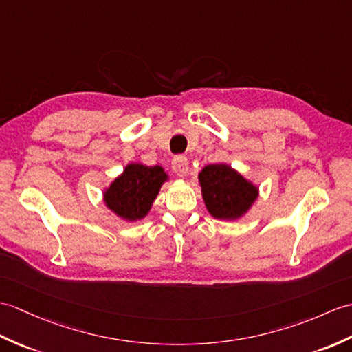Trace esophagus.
<instances>
[{
  "label": "esophagus",
  "mask_w": 352,
  "mask_h": 352,
  "mask_svg": "<svg viewBox=\"0 0 352 352\" xmlns=\"http://www.w3.org/2000/svg\"><path fill=\"white\" fill-rule=\"evenodd\" d=\"M173 169L178 177H186L189 173V160L184 156H177L173 160Z\"/></svg>",
  "instance_id": "34e87169"
}]
</instances>
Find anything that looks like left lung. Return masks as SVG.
I'll list each match as a JSON object with an SVG mask.
<instances>
[{"label": "left lung", "instance_id": "8db88e82", "mask_svg": "<svg viewBox=\"0 0 352 352\" xmlns=\"http://www.w3.org/2000/svg\"><path fill=\"white\" fill-rule=\"evenodd\" d=\"M204 204L219 220H239L259 196V187L226 163L207 165L198 174Z\"/></svg>", "mask_w": 352, "mask_h": 352}]
</instances>
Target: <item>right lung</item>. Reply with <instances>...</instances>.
Instances as JSON below:
<instances>
[{"label":"right lung","mask_w":352,"mask_h":352,"mask_svg":"<svg viewBox=\"0 0 352 352\" xmlns=\"http://www.w3.org/2000/svg\"><path fill=\"white\" fill-rule=\"evenodd\" d=\"M169 177L162 166L129 163L124 170L104 187L103 202L108 210L124 222H138L148 216L163 183Z\"/></svg>","instance_id":"right-lung-1"}]
</instances>
